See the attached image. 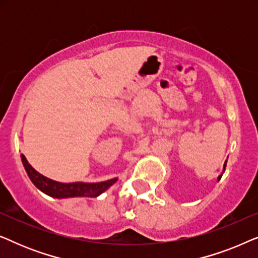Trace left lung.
I'll list each match as a JSON object with an SVG mask.
<instances>
[{"label": "left lung", "mask_w": 258, "mask_h": 258, "mask_svg": "<svg viewBox=\"0 0 258 258\" xmlns=\"http://www.w3.org/2000/svg\"><path fill=\"white\" fill-rule=\"evenodd\" d=\"M225 167H227V161H225V163H224V167H223V171L225 170ZM221 177H222V175H220V176H218V181H220V179H221Z\"/></svg>", "instance_id": "1"}]
</instances>
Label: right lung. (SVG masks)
Returning <instances> with one entry per match:
<instances>
[{
    "mask_svg": "<svg viewBox=\"0 0 258 258\" xmlns=\"http://www.w3.org/2000/svg\"><path fill=\"white\" fill-rule=\"evenodd\" d=\"M22 163L24 165L28 176L31 179V182L37 186L41 191H43L47 195L56 199H67V197H96L104 192L109 186H111L117 181V178L109 179L105 182L100 183H61L52 181V179L45 177L37 172L31 165L28 163L27 158L24 155H21Z\"/></svg>",
    "mask_w": 258,
    "mask_h": 258,
    "instance_id": "add662e5",
    "label": "right lung"
}]
</instances>
